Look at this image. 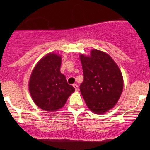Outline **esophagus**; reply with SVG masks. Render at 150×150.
<instances>
[{
	"instance_id": "esophagus-1",
	"label": "esophagus",
	"mask_w": 150,
	"mask_h": 150,
	"mask_svg": "<svg viewBox=\"0 0 150 150\" xmlns=\"http://www.w3.org/2000/svg\"><path fill=\"white\" fill-rule=\"evenodd\" d=\"M73 87H74V89H75L76 91H79V87H78V85H76V84H74Z\"/></svg>"
}]
</instances>
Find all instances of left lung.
Returning <instances> with one entry per match:
<instances>
[{"label":"left lung","instance_id":"1","mask_svg":"<svg viewBox=\"0 0 150 150\" xmlns=\"http://www.w3.org/2000/svg\"><path fill=\"white\" fill-rule=\"evenodd\" d=\"M84 74L80 90L89 109L104 114L116 105L124 89L120 67L109 54L92 49L89 55H79Z\"/></svg>","mask_w":150,"mask_h":150}]
</instances>
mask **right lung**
<instances>
[{
    "mask_svg": "<svg viewBox=\"0 0 150 150\" xmlns=\"http://www.w3.org/2000/svg\"><path fill=\"white\" fill-rule=\"evenodd\" d=\"M61 55L54 52L44 55L34 67L28 81L33 101L46 111L60 109L75 91L61 72Z\"/></svg>",
    "mask_w": 150,
    "mask_h": 150,
    "instance_id": "add662e5",
    "label": "right lung"
}]
</instances>
